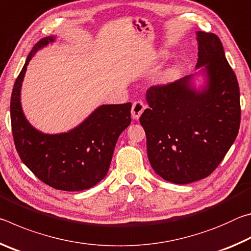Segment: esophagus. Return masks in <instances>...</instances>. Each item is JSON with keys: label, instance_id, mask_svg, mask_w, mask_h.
<instances>
[{"label": "esophagus", "instance_id": "34e87169", "mask_svg": "<svg viewBox=\"0 0 251 251\" xmlns=\"http://www.w3.org/2000/svg\"><path fill=\"white\" fill-rule=\"evenodd\" d=\"M145 108H146V105L144 104L143 100L134 101L133 106H131V116H133L135 120H137V118H139V116L142 115Z\"/></svg>", "mask_w": 251, "mask_h": 251}]
</instances>
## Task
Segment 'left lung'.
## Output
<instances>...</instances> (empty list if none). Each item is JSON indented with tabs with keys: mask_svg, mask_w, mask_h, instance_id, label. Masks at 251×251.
Returning a JSON list of instances; mask_svg holds the SVG:
<instances>
[{
	"mask_svg": "<svg viewBox=\"0 0 251 251\" xmlns=\"http://www.w3.org/2000/svg\"><path fill=\"white\" fill-rule=\"evenodd\" d=\"M197 67L205 66L208 84L190 87V76L147 91L150 107L139 122L147 155L156 174L174 184L202 179L218 167L240 126V92L235 72L214 33L199 31Z\"/></svg>",
	"mask_w": 251,
	"mask_h": 251,
	"instance_id": "8db88e82",
	"label": "left lung"
}]
</instances>
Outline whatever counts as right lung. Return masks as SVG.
Here are the masks:
<instances>
[{
	"mask_svg": "<svg viewBox=\"0 0 251 251\" xmlns=\"http://www.w3.org/2000/svg\"><path fill=\"white\" fill-rule=\"evenodd\" d=\"M52 41L49 36L37 42L15 80L10 105L12 134L20 158L40 180L55 189L79 192L107 174L117 139L130 124L131 103L100 106L65 134L45 135L34 129L21 108V85L34 53Z\"/></svg>",
	"mask_w": 251,
	"mask_h": 251,
	"instance_id": "obj_1",
	"label": "right lung"
}]
</instances>
